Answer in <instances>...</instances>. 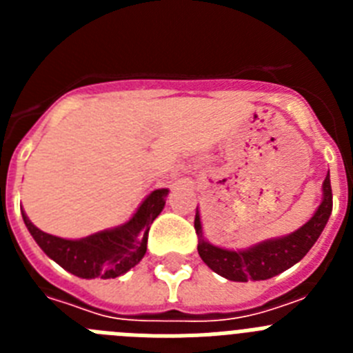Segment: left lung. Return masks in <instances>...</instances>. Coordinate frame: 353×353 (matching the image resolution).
<instances>
[{"label":"left lung","instance_id":"8db88e82","mask_svg":"<svg viewBox=\"0 0 353 353\" xmlns=\"http://www.w3.org/2000/svg\"><path fill=\"white\" fill-rule=\"evenodd\" d=\"M322 191V203L318 205L313 217L304 226L290 235L263 240L260 244L242 249V251L217 248L207 242L203 239L201 217H199V212H196L194 228L199 236V256L215 274L226 277L230 281H263V279H270L277 274L285 272L307 254L329 221L330 212H332V189H330L329 174L323 180Z\"/></svg>","mask_w":353,"mask_h":353}]
</instances>
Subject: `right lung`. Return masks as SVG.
<instances>
[{
    "label": "right lung",
    "instance_id": "1",
    "mask_svg": "<svg viewBox=\"0 0 353 353\" xmlns=\"http://www.w3.org/2000/svg\"><path fill=\"white\" fill-rule=\"evenodd\" d=\"M168 192V189H157L146 196L125 224L79 240H67L43 233L28 219L23 208L21 212L24 224L40 249L67 272L83 279H113L129 272L143 260L150 224L154 223L166 205Z\"/></svg>",
    "mask_w": 353,
    "mask_h": 353
}]
</instances>
